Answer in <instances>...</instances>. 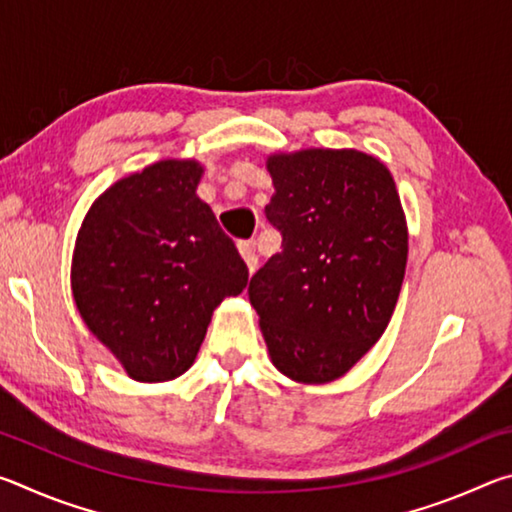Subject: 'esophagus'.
Here are the masks:
<instances>
[{"mask_svg":"<svg viewBox=\"0 0 512 512\" xmlns=\"http://www.w3.org/2000/svg\"><path fill=\"white\" fill-rule=\"evenodd\" d=\"M239 253H241V257H244L248 271L255 273V268H257V253H255V244H253V241H239Z\"/></svg>","mask_w":512,"mask_h":512,"instance_id":"34e87169","label":"esophagus"}]
</instances>
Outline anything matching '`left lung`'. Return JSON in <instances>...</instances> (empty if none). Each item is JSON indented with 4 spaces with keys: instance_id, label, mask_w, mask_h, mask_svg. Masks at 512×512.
<instances>
[{
    "instance_id": "8db88e82",
    "label": "left lung",
    "mask_w": 512,
    "mask_h": 512,
    "mask_svg": "<svg viewBox=\"0 0 512 512\" xmlns=\"http://www.w3.org/2000/svg\"><path fill=\"white\" fill-rule=\"evenodd\" d=\"M266 219L282 250L250 277L248 298L273 366L323 384L384 334L400 298L409 232L391 171L359 151L268 158Z\"/></svg>"
}]
</instances>
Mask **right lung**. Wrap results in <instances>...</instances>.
<instances>
[{
    "label": "right lung",
    "instance_id": "right-lung-1",
    "mask_svg": "<svg viewBox=\"0 0 512 512\" xmlns=\"http://www.w3.org/2000/svg\"><path fill=\"white\" fill-rule=\"evenodd\" d=\"M201 173L194 160H162L119 180L76 237V307L137 381L183 375L212 311L248 284L235 241L196 196Z\"/></svg>",
    "mask_w": 512,
    "mask_h": 512
}]
</instances>
